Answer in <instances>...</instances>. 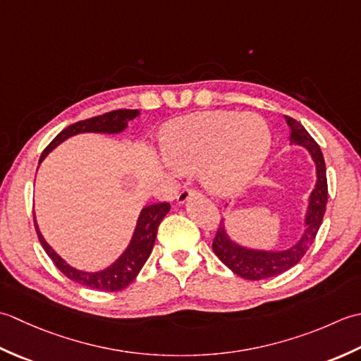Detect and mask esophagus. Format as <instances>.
<instances>
[{"instance_id":"esophagus-1","label":"esophagus","mask_w":361,"mask_h":361,"mask_svg":"<svg viewBox=\"0 0 361 361\" xmlns=\"http://www.w3.org/2000/svg\"><path fill=\"white\" fill-rule=\"evenodd\" d=\"M197 193V191L195 188H190V187H183L179 195H178V204H185L191 196H195Z\"/></svg>"}]
</instances>
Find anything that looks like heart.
<instances>
[{
    "instance_id": "b5f03b06",
    "label": "heart",
    "mask_w": 361,
    "mask_h": 361,
    "mask_svg": "<svg viewBox=\"0 0 361 361\" xmlns=\"http://www.w3.org/2000/svg\"><path fill=\"white\" fill-rule=\"evenodd\" d=\"M161 149L179 170L202 165V180L212 191L233 193L260 171L271 149V132L257 114L218 110L168 124Z\"/></svg>"
}]
</instances>
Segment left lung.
<instances>
[{"mask_svg": "<svg viewBox=\"0 0 361 361\" xmlns=\"http://www.w3.org/2000/svg\"><path fill=\"white\" fill-rule=\"evenodd\" d=\"M286 124L291 129L290 145H299L310 152L316 165V185L308 197V207L305 213V229L302 237L296 245L282 251H260L249 249L235 243L226 232L224 223L219 224L212 247L213 252L227 268L235 274L247 279V281H262V279L274 277L285 273L294 264H298L305 252L310 249L318 233L327 204V176L326 164L319 145L308 134L307 129L291 116H285Z\"/></svg>", "mask_w": 361, "mask_h": 361, "instance_id": "8db88e82", "label": "left lung"}]
</instances>
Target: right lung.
<instances>
[{"label":"right lung","instance_id":"right-lung-1","mask_svg":"<svg viewBox=\"0 0 361 361\" xmlns=\"http://www.w3.org/2000/svg\"><path fill=\"white\" fill-rule=\"evenodd\" d=\"M138 115V110L120 109L71 124V126L63 129L61 134L47 146L45 151L42 152L39 164H42L43 159H45L57 145H61L73 135L84 134V132L118 134V132H123L126 129L128 123L130 120H134ZM168 212H170V204L168 202L146 205V207L140 212L134 235H132V240L129 243V246L126 247V251L120 255V259H116L110 264V267L102 271H97V273H87V271H80L70 267L61 255L54 252V249L48 245L45 238H43V235L39 231V226H37L35 216L34 226L45 252L48 254L49 259L53 260L59 271H61L63 276H67L70 281H75L80 285L88 286V288H94L99 291H120L123 288H126V286L134 281L137 274L140 273V269L143 268V264L148 260V257L151 255V251L154 247V241H156L157 237L159 224L161 223V219L165 218Z\"/></svg>","mask_w":361,"mask_h":361}]
</instances>
